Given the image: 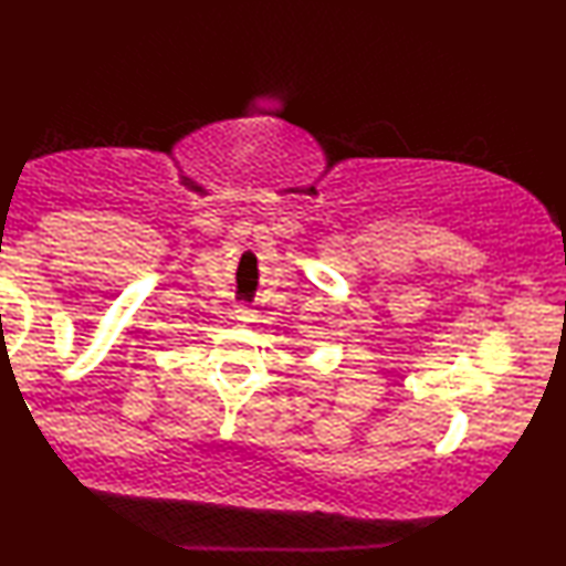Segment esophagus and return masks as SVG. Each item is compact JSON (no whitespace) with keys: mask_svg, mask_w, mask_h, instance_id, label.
I'll list each match as a JSON object with an SVG mask.
<instances>
[{"mask_svg":"<svg viewBox=\"0 0 566 566\" xmlns=\"http://www.w3.org/2000/svg\"><path fill=\"white\" fill-rule=\"evenodd\" d=\"M254 316H258V314H254L250 306H239V308H237V319L242 322V324H250V322H254Z\"/></svg>","mask_w":566,"mask_h":566,"instance_id":"obj_1","label":"esophagus"}]
</instances>
